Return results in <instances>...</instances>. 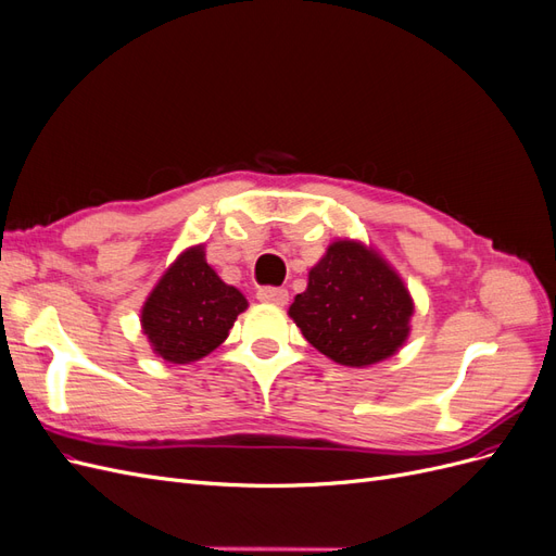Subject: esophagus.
Returning a JSON list of instances; mask_svg holds the SVG:
<instances>
[{"mask_svg": "<svg viewBox=\"0 0 556 556\" xmlns=\"http://www.w3.org/2000/svg\"><path fill=\"white\" fill-rule=\"evenodd\" d=\"M257 299L264 301V304H274V306H285L288 304V290L285 288H260L257 290Z\"/></svg>", "mask_w": 556, "mask_h": 556, "instance_id": "34e87169", "label": "esophagus"}]
</instances>
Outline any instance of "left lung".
<instances>
[{"mask_svg": "<svg viewBox=\"0 0 556 556\" xmlns=\"http://www.w3.org/2000/svg\"><path fill=\"white\" fill-rule=\"evenodd\" d=\"M413 299L394 268L359 241H333L294 296L304 339L343 366L378 364L406 343Z\"/></svg>", "mask_w": 556, "mask_h": 556, "instance_id": "left-lung-1", "label": "left lung"}]
</instances>
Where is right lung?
Wrapping results in <instances>:
<instances>
[{
    "label": "right lung",
    "mask_w": 556,
    "mask_h": 556,
    "mask_svg": "<svg viewBox=\"0 0 556 556\" xmlns=\"http://www.w3.org/2000/svg\"><path fill=\"white\" fill-rule=\"evenodd\" d=\"M245 308V296L206 262L204 245H194L180 252L146 299L141 327L155 355L190 364L211 355Z\"/></svg>",
    "instance_id": "add662e5"
}]
</instances>
